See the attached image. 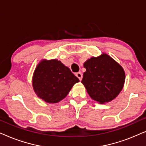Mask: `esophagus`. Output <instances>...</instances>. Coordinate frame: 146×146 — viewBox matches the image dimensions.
Here are the masks:
<instances>
[{
  "mask_svg": "<svg viewBox=\"0 0 146 146\" xmlns=\"http://www.w3.org/2000/svg\"><path fill=\"white\" fill-rule=\"evenodd\" d=\"M76 76L80 80V81H81L82 79V74L81 72H78L76 74Z\"/></svg>",
  "mask_w": 146,
  "mask_h": 146,
  "instance_id": "esophagus-1",
  "label": "esophagus"
}]
</instances>
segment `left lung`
Instances as JSON below:
<instances>
[{
	"label": "left lung",
	"instance_id": "obj_1",
	"mask_svg": "<svg viewBox=\"0 0 146 146\" xmlns=\"http://www.w3.org/2000/svg\"><path fill=\"white\" fill-rule=\"evenodd\" d=\"M85 72L81 82L90 96L98 103L112 101L122 90L125 74L122 66L110 56L102 53L84 63Z\"/></svg>",
	"mask_w": 146,
	"mask_h": 146
}]
</instances>
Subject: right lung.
Listing matches in <instances>:
<instances>
[{"label": "right lung", "instance_id": "obj_1", "mask_svg": "<svg viewBox=\"0 0 146 146\" xmlns=\"http://www.w3.org/2000/svg\"><path fill=\"white\" fill-rule=\"evenodd\" d=\"M79 79L68 67L57 59H42L33 76L32 84L36 94L47 103L60 102Z\"/></svg>", "mask_w": 146, "mask_h": 146}]
</instances>
